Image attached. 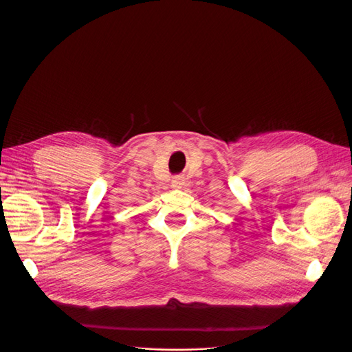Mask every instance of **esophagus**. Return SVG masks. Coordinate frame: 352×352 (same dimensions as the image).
Here are the masks:
<instances>
[{
  "label": "esophagus",
  "instance_id": "obj_1",
  "mask_svg": "<svg viewBox=\"0 0 352 352\" xmlns=\"http://www.w3.org/2000/svg\"><path fill=\"white\" fill-rule=\"evenodd\" d=\"M184 184H186V181H184L182 177H174L173 181H171V187L173 188H182Z\"/></svg>",
  "mask_w": 352,
  "mask_h": 352
}]
</instances>
